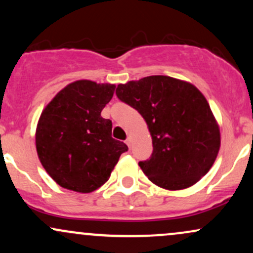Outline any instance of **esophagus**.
<instances>
[{
  "label": "esophagus",
  "instance_id": "1",
  "mask_svg": "<svg viewBox=\"0 0 253 253\" xmlns=\"http://www.w3.org/2000/svg\"><path fill=\"white\" fill-rule=\"evenodd\" d=\"M126 144H127V146L130 147V145H132V139L127 138V139H126Z\"/></svg>",
  "mask_w": 253,
  "mask_h": 253
}]
</instances>
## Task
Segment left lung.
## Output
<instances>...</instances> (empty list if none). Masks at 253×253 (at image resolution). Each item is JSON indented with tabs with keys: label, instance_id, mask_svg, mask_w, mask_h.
<instances>
[{
	"label": "left lung",
	"instance_id": "8db88e82",
	"mask_svg": "<svg viewBox=\"0 0 253 253\" xmlns=\"http://www.w3.org/2000/svg\"><path fill=\"white\" fill-rule=\"evenodd\" d=\"M115 92L149 126L153 151L139 167L151 182L164 189H185L210 171L220 149V130L196 86L169 76H149L119 84Z\"/></svg>",
	"mask_w": 253,
	"mask_h": 253
}]
</instances>
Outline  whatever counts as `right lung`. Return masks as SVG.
Masks as SVG:
<instances>
[{
  "instance_id": "obj_1",
  "label": "right lung",
  "mask_w": 253,
  "mask_h": 253,
  "mask_svg": "<svg viewBox=\"0 0 253 253\" xmlns=\"http://www.w3.org/2000/svg\"><path fill=\"white\" fill-rule=\"evenodd\" d=\"M114 90V84L76 81L42 110L36 133L38 157L60 187L78 193L96 190L128 150L112 138V121L101 117Z\"/></svg>"
}]
</instances>
